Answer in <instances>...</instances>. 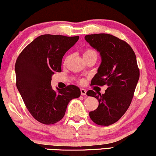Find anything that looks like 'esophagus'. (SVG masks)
<instances>
[{
  "label": "esophagus",
  "instance_id": "obj_1",
  "mask_svg": "<svg viewBox=\"0 0 156 156\" xmlns=\"http://www.w3.org/2000/svg\"><path fill=\"white\" fill-rule=\"evenodd\" d=\"M80 94L81 95H87V90L85 89H80Z\"/></svg>",
  "mask_w": 156,
  "mask_h": 156
}]
</instances>
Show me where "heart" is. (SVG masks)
I'll list each match as a JSON object with an SVG mask.
<instances>
[{
	"label": "heart",
	"mask_w": 156,
	"mask_h": 156,
	"mask_svg": "<svg viewBox=\"0 0 156 156\" xmlns=\"http://www.w3.org/2000/svg\"><path fill=\"white\" fill-rule=\"evenodd\" d=\"M92 54H97L96 51H94V50H93V49H87V51H84L83 55V58H84V57L88 56V55H92ZM79 81H80V83H83V82H84V80H83V79H80Z\"/></svg>",
	"instance_id": "b5f03b06"
}]
</instances>
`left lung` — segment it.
Masks as SVG:
<instances>
[{
    "instance_id": "8db88e82",
    "label": "left lung",
    "mask_w": 156,
    "mask_h": 156,
    "mask_svg": "<svg viewBox=\"0 0 156 156\" xmlns=\"http://www.w3.org/2000/svg\"><path fill=\"white\" fill-rule=\"evenodd\" d=\"M84 38L101 56L91 85L108 86L104 94L87 92L99 102L89 117L97 125L108 126L119 120L129 108L139 78L136 57L129 44L113 35L95 34Z\"/></svg>"
}]
</instances>
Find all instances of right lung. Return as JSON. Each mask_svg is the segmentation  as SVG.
<instances>
[{
  "label": "right lung",
  "mask_w": 156,
  "mask_h": 156,
  "mask_svg": "<svg viewBox=\"0 0 156 156\" xmlns=\"http://www.w3.org/2000/svg\"><path fill=\"white\" fill-rule=\"evenodd\" d=\"M76 37L44 34L24 48L15 63L16 86L28 112L37 121L51 125L64 117L68 103L79 98L78 87H51L52 76L62 71L64 55L76 43Z\"/></svg>",
  "instance_id": "obj_1"
}]
</instances>
